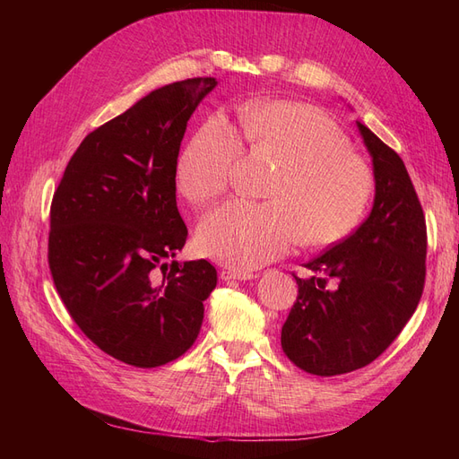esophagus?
<instances>
[{"label":"esophagus","instance_id":"1","mask_svg":"<svg viewBox=\"0 0 459 459\" xmlns=\"http://www.w3.org/2000/svg\"><path fill=\"white\" fill-rule=\"evenodd\" d=\"M220 277L224 281H230V280H239V281H247V280H255V273L251 272H241V270H231V268H224L220 272Z\"/></svg>","mask_w":459,"mask_h":459}]
</instances>
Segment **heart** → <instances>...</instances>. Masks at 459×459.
I'll return each mask as SVG.
<instances>
[{"label":"heart","mask_w":459,"mask_h":459,"mask_svg":"<svg viewBox=\"0 0 459 459\" xmlns=\"http://www.w3.org/2000/svg\"><path fill=\"white\" fill-rule=\"evenodd\" d=\"M248 149L277 162L266 203L231 201L208 212L197 247L231 268H258L290 247H329L362 220L375 189L371 166L325 110L290 100H256L238 115ZM241 155L239 137L220 118L206 120L176 160V186L193 204L224 193Z\"/></svg>","instance_id":"b5f03b06"}]
</instances>
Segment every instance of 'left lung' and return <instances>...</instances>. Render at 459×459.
<instances>
[{
	"instance_id": "left-lung-1",
	"label": "left lung",
	"mask_w": 459,
	"mask_h": 459,
	"mask_svg": "<svg viewBox=\"0 0 459 459\" xmlns=\"http://www.w3.org/2000/svg\"><path fill=\"white\" fill-rule=\"evenodd\" d=\"M375 197L359 228L304 264L297 302L281 327V349L312 375L349 373L371 364L400 335L425 285L427 228L404 162L362 122Z\"/></svg>"
}]
</instances>
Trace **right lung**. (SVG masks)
I'll return each instance as SVG.
<instances>
[{
	"instance_id": "1",
	"label": "right lung",
	"mask_w": 459,
	"mask_h": 459,
	"mask_svg": "<svg viewBox=\"0 0 459 459\" xmlns=\"http://www.w3.org/2000/svg\"><path fill=\"white\" fill-rule=\"evenodd\" d=\"M216 84L189 78L142 97L84 137L53 195L48 260L57 293L91 342L135 368L182 356L216 287L211 262H164L187 239L176 204L179 145Z\"/></svg>"
}]
</instances>
